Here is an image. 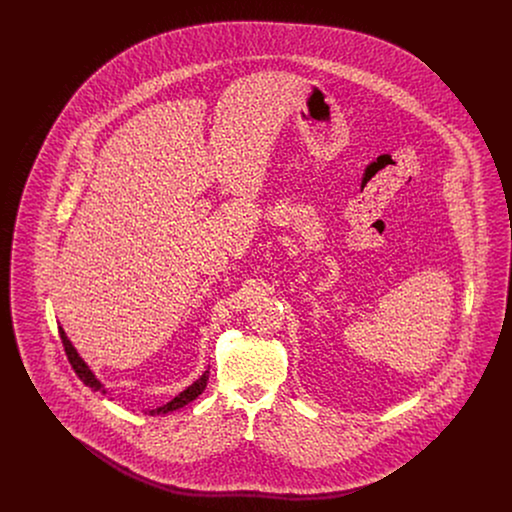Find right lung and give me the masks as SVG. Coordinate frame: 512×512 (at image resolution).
Listing matches in <instances>:
<instances>
[{
  "mask_svg": "<svg viewBox=\"0 0 512 512\" xmlns=\"http://www.w3.org/2000/svg\"><path fill=\"white\" fill-rule=\"evenodd\" d=\"M59 336H61V341H63V347H65V353H67V359H69V363L74 368V372H76V376L88 386V388H92V391H101V393H107L105 388H103V384L99 382L98 378H96V374L90 370V366L86 365L84 361H82V357L76 353V349L73 347V343L71 340L67 338V334H65V330L59 326ZM207 380H209V370H205L203 372V376L199 378V380H195L192 386H188L186 390L180 391L172 401H169L167 405H163V407H157V409H153V411H149V414H165L171 413V411H176V409H182L184 405H188V403H192L195 397H199L203 390H205V386H207Z\"/></svg>",
  "mask_w": 512,
  "mask_h": 512,
  "instance_id": "obj_1",
  "label": "right lung"
}]
</instances>
